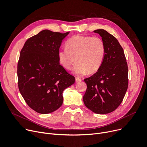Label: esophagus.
Masks as SVG:
<instances>
[{
    "label": "esophagus",
    "mask_w": 147,
    "mask_h": 147,
    "mask_svg": "<svg viewBox=\"0 0 147 147\" xmlns=\"http://www.w3.org/2000/svg\"><path fill=\"white\" fill-rule=\"evenodd\" d=\"M82 80V78H79V77H76V82H81Z\"/></svg>",
    "instance_id": "1"
}]
</instances>
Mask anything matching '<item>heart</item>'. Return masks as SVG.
Listing matches in <instances>:
<instances>
[{
    "label": "heart",
    "instance_id": "obj_1",
    "mask_svg": "<svg viewBox=\"0 0 147 147\" xmlns=\"http://www.w3.org/2000/svg\"><path fill=\"white\" fill-rule=\"evenodd\" d=\"M105 46L102 40L97 37L75 35L66 42V47L58 51V58L64 68L70 70L76 60L73 73L81 76L87 71H96L102 63Z\"/></svg>",
    "mask_w": 147,
    "mask_h": 147
}]
</instances>
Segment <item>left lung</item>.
Segmentation results:
<instances>
[{"mask_svg": "<svg viewBox=\"0 0 147 147\" xmlns=\"http://www.w3.org/2000/svg\"><path fill=\"white\" fill-rule=\"evenodd\" d=\"M102 37L105 53L97 72L85 78L87 87L85 105L99 114L114 111L121 104L128 85V69L123 47L117 39L104 29L94 31Z\"/></svg>", "mask_w": 147, "mask_h": 147, "instance_id": "left-lung-1", "label": "left lung"}]
</instances>
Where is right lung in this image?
Returning <instances> with one entry per match:
<instances>
[{
    "mask_svg": "<svg viewBox=\"0 0 147 147\" xmlns=\"http://www.w3.org/2000/svg\"><path fill=\"white\" fill-rule=\"evenodd\" d=\"M69 33L43 30L28 38L21 50L17 71L19 89L37 113L49 114L59 109L63 91L75 82L58 58L62 40Z\"/></svg>",
    "mask_w": 147,
    "mask_h": 147,
    "instance_id": "obj_1",
    "label": "right lung"
}]
</instances>
